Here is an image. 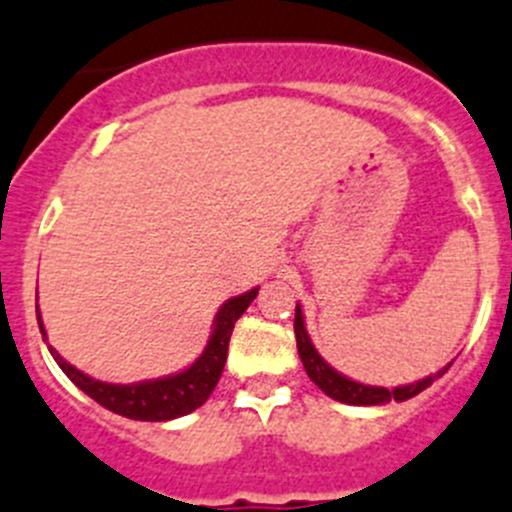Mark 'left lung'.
Masks as SVG:
<instances>
[{"mask_svg": "<svg viewBox=\"0 0 512 512\" xmlns=\"http://www.w3.org/2000/svg\"><path fill=\"white\" fill-rule=\"evenodd\" d=\"M293 329H296V342H298V354H301V362L306 367V375L311 377L321 390H324L329 398L339 400V403L347 405H382L388 400H408L413 395H418L421 390H426L436 377L444 375L449 370V365L441 367L436 375H428L423 380L411 382V385H398V388H377V385H365V382H357L352 377L336 372L334 367L316 352L311 336H308L306 324H303V311L301 303H296V321H293Z\"/></svg>", "mask_w": 512, "mask_h": 512, "instance_id": "left-lung-1", "label": "left lung"}]
</instances>
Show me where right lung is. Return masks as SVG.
<instances>
[{"instance_id": "obj_1", "label": "right lung", "mask_w": 512, "mask_h": 512, "mask_svg": "<svg viewBox=\"0 0 512 512\" xmlns=\"http://www.w3.org/2000/svg\"><path fill=\"white\" fill-rule=\"evenodd\" d=\"M257 290L252 288L242 296H234L224 303L219 311H216L214 329H211L209 344L204 347L201 357L188 365L186 370L176 372V375L158 377V380H142V382H130V385H114V382H101L94 377L84 375L81 370L66 362L61 354L55 352L48 344L50 354L58 362L63 372L68 375V380L76 385V388L84 390L89 398H94L96 403L109 408L112 413H119L124 418H132V421H173V418H181L186 413L196 411L209 400L211 390L216 388V382L222 377L224 362H227L229 352V336H232L234 324L242 313L247 311L252 301H255ZM38 324L43 331L45 339V326L40 319L38 308Z\"/></svg>"}]
</instances>
